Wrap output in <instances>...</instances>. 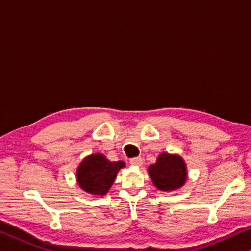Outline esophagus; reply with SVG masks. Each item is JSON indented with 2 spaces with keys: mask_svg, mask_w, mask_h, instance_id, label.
Here are the masks:
<instances>
[{
  "mask_svg": "<svg viewBox=\"0 0 251 251\" xmlns=\"http://www.w3.org/2000/svg\"><path fill=\"white\" fill-rule=\"evenodd\" d=\"M130 164L133 166H137V167H140V166L144 164V159L141 157H134L130 159Z\"/></svg>",
  "mask_w": 251,
  "mask_h": 251,
  "instance_id": "obj_1",
  "label": "esophagus"
}]
</instances>
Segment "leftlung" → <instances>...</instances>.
I'll use <instances>...</instances> for the list:
<instances>
[{"mask_svg": "<svg viewBox=\"0 0 251 251\" xmlns=\"http://www.w3.org/2000/svg\"><path fill=\"white\" fill-rule=\"evenodd\" d=\"M150 178L160 191L171 192L182 187L187 179L186 164L178 155L160 153L155 164L148 168Z\"/></svg>", "mask_w": 251, "mask_h": 251, "instance_id": "obj_1", "label": "left lung"}]
</instances>
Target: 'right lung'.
Wrapping results in <instances>:
<instances>
[{
	"label": "right lung",
	"mask_w": 251,
	"mask_h": 251,
	"mask_svg": "<svg viewBox=\"0 0 251 251\" xmlns=\"http://www.w3.org/2000/svg\"><path fill=\"white\" fill-rule=\"evenodd\" d=\"M125 166L121 160L110 161L102 153H93L84 158L77 168V183L92 195H105Z\"/></svg>",
	"instance_id": "right-lung-1"
}]
</instances>
